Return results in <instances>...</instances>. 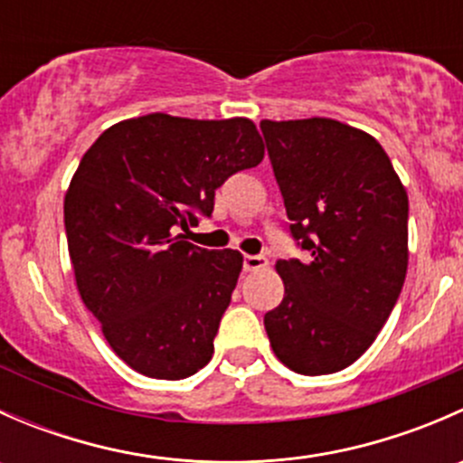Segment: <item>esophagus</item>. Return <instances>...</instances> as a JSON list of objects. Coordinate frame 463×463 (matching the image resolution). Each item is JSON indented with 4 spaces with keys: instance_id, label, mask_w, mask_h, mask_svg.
<instances>
[{
    "instance_id": "obj_1",
    "label": "esophagus",
    "mask_w": 463,
    "mask_h": 463,
    "mask_svg": "<svg viewBox=\"0 0 463 463\" xmlns=\"http://www.w3.org/2000/svg\"><path fill=\"white\" fill-rule=\"evenodd\" d=\"M269 264L264 255H244V270H260Z\"/></svg>"
}]
</instances>
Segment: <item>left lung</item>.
<instances>
[{
  "label": "left lung",
  "mask_w": 463,
  "mask_h": 463,
  "mask_svg": "<svg viewBox=\"0 0 463 463\" xmlns=\"http://www.w3.org/2000/svg\"><path fill=\"white\" fill-rule=\"evenodd\" d=\"M293 240L279 260L284 298L264 316L275 356L305 376L367 352L408 270V193L381 143L334 118L261 120Z\"/></svg>",
  "instance_id": "8db88e82"
}]
</instances>
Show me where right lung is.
Listing matches in <instances>:
<instances>
[{
    "instance_id": "1",
    "label": "right lung",
    "mask_w": 463,
    "mask_h": 463,
    "mask_svg": "<svg viewBox=\"0 0 463 463\" xmlns=\"http://www.w3.org/2000/svg\"><path fill=\"white\" fill-rule=\"evenodd\" d=\"M261 158L253 120L170 114L120 120L82 156L64 197L76 287L138 374L179 381L213 358L244 258L199 249L181 231L210 217L214 190Z\"/></svg>"
}]
</instances>
